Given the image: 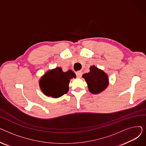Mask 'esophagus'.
Segmentation results:
<instances>
[{
	"instance_id": "1",
	"label": "esophagus",
	"mask_w": 146,
	"mask_h": 146,
	"mask_svg": "<svg viewBox=\"0 0 146 146\" xmlns=\"http://www.w3.org/2000/svg\"><path fill=\"white\" fill-rule=\"evenodd\" d=\"M82 74H83V73H82V71H78V72H76V76H77V77L79 78L82 77Z\"/></svg>"
}]
</instances>
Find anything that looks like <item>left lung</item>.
<instances>
[{
    "mask_svg": "<svg viewBox=\"0 0 146 146\" xmlns=\"http://www.w3.org/2000/svg\"><path fill=\"white\" fill-rule=\"evenodd\" d=\"M83 78L85 79L90 92L98 94L104 91L109 85L107 74L95 66L90 67V72L84 74Z\"/></svg>",
    "mask_w": 146,
    "mask_h": 146,
    "instance_id": "obj_1",
    "label": "left lung"
}]
</instances>
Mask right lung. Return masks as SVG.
I'll return each instance as SVG.
<instances>
[{"mask_svg":"<svg viewBox=\"0 0 146 146\" xmlns=\"http://www.w3.org/2000/svg\"><path fill=\"white\" fill-rule=\"evenodd\" d=\"M72 78H76L73 71L63 72L61 68L56 67L45 73L39 81L40 86L46 96L57 98L67 93Z\"/></svg>","mask_w":146,"mask_h":146,"instance_id":"obj_1","label":"right lung"}]
</instances>
